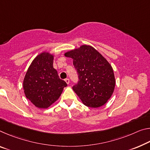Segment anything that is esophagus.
Listing matches in <instances>:
<instances>
[{
  "mask_svg": "<svg viewBox=\"0 0 150 150\" xmlns=\"http://www.w3.org/2000/svg\"><path fill=\"white\" fill-rule=\"evenodd\" d=\"M65 82H66L67 83V84L69 83V82H70L69 79H65Z\"/></svg>",
  "mask_w": 150,
  "mask_h": 150,
  "instance_id": "esophagus-1",
  "label": "esophagus"
}]
</instances>
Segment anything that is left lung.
<instances>
[{
  "label": "left lung",
  "mask_w": 150,
  "mask_h": 150,
  "mask_svg": "<svg viewBox=\"0 0 150 150\" xmlns=\"http://www.w3.org/2000/svg\"><path fill=\"white\" fill-rule=\"evenodd\" d=\"M65 55L73 59L79 81L73 89L84 105L94 108L103 105L113 94L115 85L110 64L89 45H82Z\"/></svg>",
  "instance_id": "obj_1"
}]
</instances>
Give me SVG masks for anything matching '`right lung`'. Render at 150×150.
<instances>
[{
	"label": "right lung",
	"mask_w": 150,
	"mask_h": 150,
	"mask_svg": "<svg viewBox=\"0 0 150 150\" xmlns=\"http://www.w3.org/2000/svg\"><path fill=\"white\" fill-rule=\"evenodd\" d=\"M53 56L48 53L38 55L26 73L23 89L26 97L39 108H47L55 102L67 86L53 66Z\"/></svg>",
	"instance_id": "1"
}]
</instances>
